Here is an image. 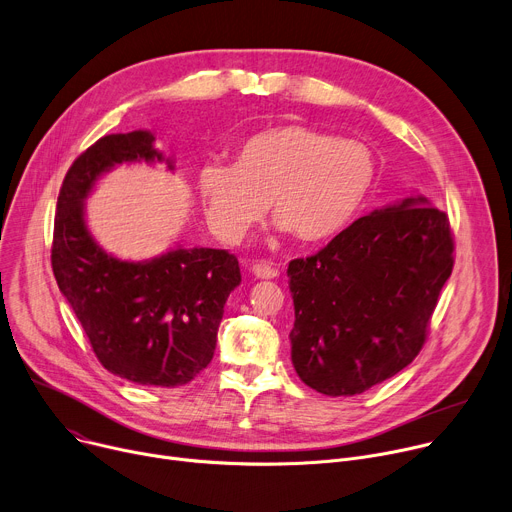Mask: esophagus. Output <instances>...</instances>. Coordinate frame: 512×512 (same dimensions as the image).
I'll return each instance as SVG.
<instances>
[{
    "instance_id": "34e87169",
    "label": "esophagus",
    "mask_w": 512,
    "mask_h": 512,
    "mask_svg": "<svg viewBox=\"0 0 512 512\" xmlns=\"http://www.w3.org/2000/svg\"><path fill=\"white\" fill-rule=\"evenodd\" d=\"M253 274L261 280H274V278L280 276V269L276 265H271V263L257 261V263H253Z\"/></svg>"
}]
</instances>
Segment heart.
I'll list each match as a JSON object with an SVG mask.
<instances>
[{
    "label": "heart",
    "instance_id": "heart-1",
    "mask_svg": "<svg viewBox=\"0 0 512 512\" xmlns=\"http://www.w3.org/2000/svg\"><path fill=\"white\" fill-rule=\"evenodd\" d=\"M374 177L377 158L366 144L282 125L247 138L234 166H201L197 189L210 226L228 243L243 241L265 201L278 228L315 243L348 226Z\"/></svg>",
    "mask_w": 512,
    "mask_h": 512
}]
</instances>
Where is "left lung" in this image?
<instances>
[{
    "instance_id": "obj_1",
    "label": "left lung",
    "mask_w": 512,
    "mask_h": 512,
    "mask_svg": "<svg viewBox=\"0 0 512 512\" xmlns=\"http://www.w3.org/2000/svg\"><path fill=\"white\" fill-rule=\"evenodd\" d=\"M445 212L426 197L374 210L288 265L292 364L304 385L350 397L410 364L453 271Z\"/></svg>"
}]
</instances>
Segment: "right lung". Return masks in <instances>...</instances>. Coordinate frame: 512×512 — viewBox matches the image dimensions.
Here are the masks:
<instances>
[{
	"instance_id": "obj_1",
	"label": "right lung",
	"mask_w": 512,
	"mask_h": 512,
	"mask_svg": "<svg viewBox=\"0 0 512 512\" xmlns=\"http://www.w3.org/2000/svg\"><path fill=\"white\" fill-rule=\"evenodd\" d=\"M121 162L175 168L146 129L105 135L82 152L57 197L53 274L102 366L138 385L181 387L212 362L241 269L224 249L177 247L148 261H121L102 249L86 226L84 201Z\"/></svg>"
}]
</instances>
